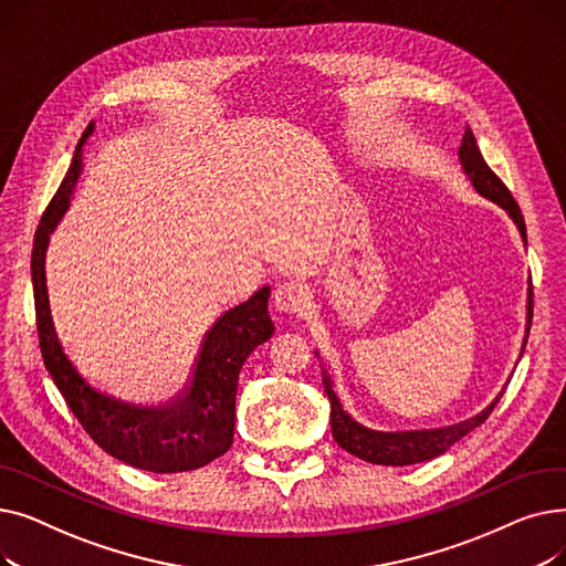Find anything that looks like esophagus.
Instances as JSON below:
<instances>
[{
  "label": "esophagus",
  "mask_w": 566,
  "mask_h": 566,
  "mask_svg": "<svg viewBox=\"0 0 566 566\" xmlns=\"http://www.w3.org/2000/svg\"><path fill=\"white\" fill-rule=\"evenodd\" d=\"M273 305L289 316H301L310 307V295L301 282H282L275 289Z\"/></svg>",
  "instance_id": "obj_1"
}]
</instances>
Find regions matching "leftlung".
<instances>
[{
	"instance_id": "1",
	"label": "left lung",
	"mask_w": 566,
	"mask_h": 566,
	"mask_svg": "<svg viewBox=\"0 0 566 566\" xmlns=\"http://www.w3.org/2000/svg\"><path fill=\"white\" fill-rule=\"evenodd\" d=\"M459 163L468 176V181L472 184V188L478 190L482 197L497 203L502 211H507V216L514 220V224L523 238V243L527 245V233H525L521 208H518L516 199L512 197V192L507 190V186H504L500 178L491 171V167L484 163L478 139H474L470 128H465V135L459 146ZM530 323H532V286L527 289V325H525L523 348H525V342L530 335ZM523 348H521V355H523ZM316 358H318V353H316ZM323 385H325V395H328V399H331L333 438L337 440L339 448L350 452L353 457H358L369 463H378V465H412V463H422V461L444 454L457 440H461L465 433H470L472 429H478L480 424L486 422L491 410L495 408V403L500 401V397L504 392L502 390L480 415H474V418L452 424V427L424 429V431H376L360 422H355L344 410V406L339 403V397L333 388V378L325 369H323Z\"/></svg>"
}]
</instances>
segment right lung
Listing matches in <instances>:
<instances>
[{"instance_id":"add662e5","label":"right lung","mask_w":566,"mask_h":566,"mask_svg":"<svg viewBox=\"0 0 566 566\" xmlns=\"http://www.w3.org/2000/svg\"><path fill=\"white\" fill-rule=\"evenodd\" d=\"M94 130L96 124L92 122L75 148L66 178L45 208L34 238L32 284L43 363L80 424L107 454L158 474L197 470L231 448L238 374L250 353L275 333L268 314L271 286L259 289L250 301L224 312L213 323L197 355L188 388L174 401L165 406H139L96 390L77 371L56 337L45 284L50 235L69 211L84 167V144Z\"/></svg>"}]
</instances>
